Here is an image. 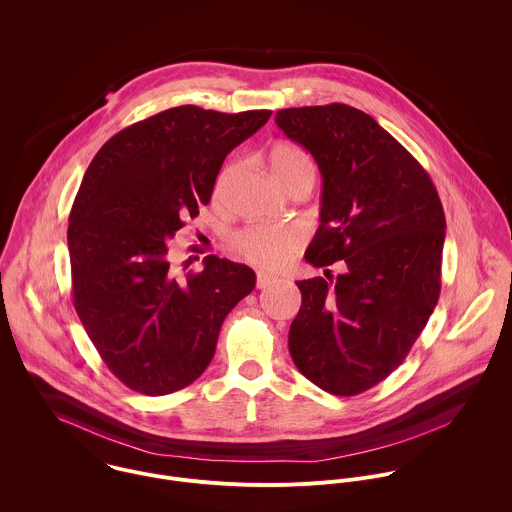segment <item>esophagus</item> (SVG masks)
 <instances>
[{
	"mask_svg": "<svg viewBox=\"0 0 512 512\" xmlns=\"http://www.w3.org/2000/svg\"><path fill=\"white\" fill-rule=\"evenodd\" d=\"M274 282H276V278L270 276V274H264V272H258V274H256V288H258V290H264V288L272 286Z\"/></svg>",
	"mask_w": 512,
	"mask_h": 512,
	"instance_id": "1",
	"label": "esophagus"
}]
</instances>
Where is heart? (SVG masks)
<instances>
[{"label":"heart","instance_id":"b5f03b06","mask_svg":"<svg viewBox=\"0 0 512 512\" xmlns=\"http://www.w3.org/2000/svg\"><path fill=\"white\" fill-rule=\"evenodd\" d=\"M270 169L278 183L295 177L303 171H313V161L303 147L293 142H278L270 149ZM228 179V167L220 173L213 189V197L220 199ZM303 230L297 226H270V224H250L240 228L230 244L232 250L246 262L260 268L282 266L293 250L303 244Z\"/></svg>","mask_w":512,"mask_h":512}]
</instances>
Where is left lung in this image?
Listing matches in <instances>:
<instances>
[{
    "label": "left lung",
    "mask_w": 512,
    "mask_h": 512,
    "mask_svg": "<svg viewBox=\"0 0 512 512\" xmlns=\"http://www.w3.org/2000/svg\"><path fill=\"white\" fill-rule=\"evenodd\" d=\"M276 124L323 179L305 260L325 278L297 282L290 355L315 386L355 396L402 365L438 303L443 207L418 159L353 106L286 108ZM337 259L346 272L333 277Z\"/></svg>",
    "instance_id": "8db88e82"
}]
</instances>
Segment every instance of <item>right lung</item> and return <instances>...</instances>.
I'll list each match as a JSON object with an SVG mask.
<instances>
[{"mask_svg":"<svg viewBox=\"0 0 512 512\" xmlns=\"http://www.w3.org/2000/svg\"><path fill=\"white\" fill-rule=\"evenodd\" d=\"M270 116L169 108L112 136L84 173L67 232L74 309L104 365L140 394L197 380L224 317L256 286L248 266L215 254L181 274L167 240L211 203L224 157Z\"/></svg>","mask_w":512,"mask_h":512,"instance_id":"right-lung-1","label":"right lung"}]
</instances>
